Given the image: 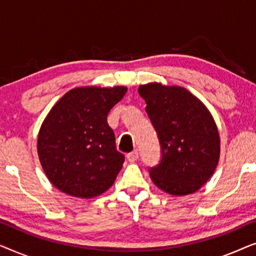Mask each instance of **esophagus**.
<instances>
[{
	"instance_id": "obj_1",
	"label": "esophagus",
	"mask_w": 256,
	"mask_h": 256,
	"mask_svg": "<svg viewBox=\"0 0 256 256\" xmlns=\"http://www.w3.org/2000/svg\"><path fill=\"white\" fill-rule=\"evenodd\" d=\"M127 158H128L129 162H135V160H138V150H134V152H129L128 155H127Z\"/></svg>"
}]
</instances>
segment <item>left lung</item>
I'll use <instances>...</instances> for the list:
<instances>
[{
  "label": "left lung",
  "instance_id": "8db88e82",
  "mask_svg": "<svg viewBox=\"0 0 256 256\" xmlns=\"http://www.w3.org/2000/svg\"><path fill=\"white\" fill-rule=\"evenodd\" d=\"M157 132L162 158L149 169L157 188L174 196L198 191L214 172L220 138L211 113L184 87L149 82L138 87Z\"/></svg>",
  "mask_w": 256,
  "mask_h": 256
}]
</instances>
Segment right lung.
I'll use <instances>...</instances> for the list:
<instances>
[{
    "label": "right lung",
    "instance_id": "right-lung-1",
    "mask_svg": "<svg viewBox=\"0 0 256 256\" xmlns=\"http://www.w3.org/2000/svg\"><path fill=\"white\" fill-rule=\"evenodd\" d=\"M127 87H76L51 108L38 132L37 152L48 180L73 197L93 198L108 190L124 162L116 150L110 110Z\"/></svg>",
    "mask_w": 256,
    "mask_h": 256
}]
</instances>
